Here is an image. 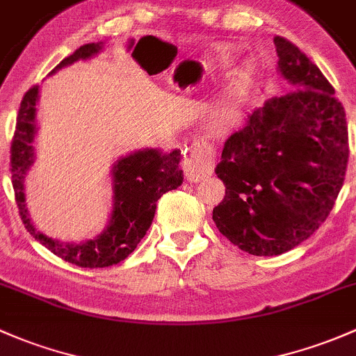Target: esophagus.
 Segmentation results:
<instances>
[{"instance_id":"obj_1","label":"esophagus","mask_w":356,"mask_h":356,"mask_svg":"<svg viewBox=\"0 0 356 356\" xmlns=\"http://www.w3.org/2000/svg\"><path fill=\"white\" fill-rule=\"evenodd\" d=\"M216 156L213 148L204 141H196L184 159V174L189 181H201L215 170Z\"/></svg>"}]
</instances>
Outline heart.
I'll return each instance as SVG.
<instances>
[{
    "label": "heart",
    "instance_id": "heart-1",
    "mask_svg": "<svg viewBox=\"0 0 356 356\" xmlns=\"http://www.w3.org/2000/svg\"><path fill=\"white\" fill-rule=\"evenodd\" d=\"M230 54V49H222L220 51V58L225 61ZM250 76V68L249 66H244L241 71H238L237 78H235L234 85H232L230 93L227 97H223L222 102L216 106V109L213 111V119H215L218 124H228L232 122V119L237 115V104H238V97H241L242 90L245 88L247 81H249Z\"/></svg>",
    "mask_w": 356,
    "mask_h": 356
}]
</instances>
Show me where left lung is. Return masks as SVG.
Masks as SVG:
<instances>
[{"mask_svg": "<svg viewBox=\"0 0 356 356\" xmlns=\"http://www.w3.org/2000/svg\"><path fill=\"white\" fill-rule=\"evenodd\" d=\"M278 73L290 92L266 100L225 141L215 172L225 197L213 208L220 234L252 256H278L307 241L345 182V107L321 70L275 37Z\"/></svg>", "mask_w": 356, "mask_h": 356, "instance_id": "8db88e82", "label": "left lung"}]
</instances>
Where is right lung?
<instances>
[{
    "mask_svg": "<svg viewBox=\"0 0 356 356\" xmlns=\"http://www.w3.org/2000/svg\"><path fill=\"white\" fill-rule=\"evenodd\" d=\"M104 42L85 44L68 58L63 59L54 70L65 68L80 59H88L102 49ZM39 100V87H32L24 95L17 118L13 141H11V182L15 189L18 211L22 222L30 235L61 259L76 264L80 268H107L124 261L136 249L141 238L152 225L155 216L156 201L167 191L177 189L184 181L181 162V149L162 153L160 149H138L131 155L122 156L112 167V213L109 225L102 234L87 242H59L39 232L30 222L29 209L25 204L24 179L33 163V140L37 134L35 106Z\"/></svg>",
    "mask_w": 356,
    "mask_h": 356,
    "instance_id": "1",
    "label": "right lung"
}]
</instances>
